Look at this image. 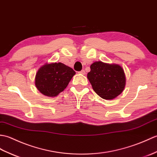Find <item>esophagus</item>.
Instances as JSON below:
<instances>
[{
  "label": "esophagus",
  "mask_w": 157,
  "mask_h": 157,
  "mask_svg": "<svg viewBox=\"0 0 157 157\" xmlns=\"http://www.w3.org/2000/svg\"><path fill=\"white\" fill-rule=\"evenodd\" d=\"M78 73H79V74H81V75H85V70H82L81 71L78 72Z\"/></svg>",
  "instance_id": "1"
}]
</instances>
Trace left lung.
<instances>
[{
	"label": "left lung",
	"instance_id": "1",
	"mask_svg": "<svg viewBox=\"0 0 157 157\" xmlns=\"http://www.w3.org/2000/svg\"><path fill=\"white\" fill-rule=\"evenodd\" d=\"M87 78L97 95L104 99H113L122 93L126 85L124 69L118 64L101 61L90 65Z\"/></svg>",
	"mask_w": 157,
	"mask_h": 157
}]
</instances>
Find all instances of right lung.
Returning a JSON list of instances; mask_svg holds the SVG:
<instances>
[{"label":"right lung","instance_id":"add662e5","mask_svg":"<svg viewBox=\"0 0 157 157\" xmlns=\"http://www.w3.org/2000/svg\"><path fill=\"white\" fill-rule=\"evenodd\" d=\"M75 74L74 70L61 62L46 64L37 71L35 85L43 95L56 97L66 89Z\"/></svg>","mask_w":157,"mask_h":157}]
</instances>
